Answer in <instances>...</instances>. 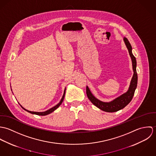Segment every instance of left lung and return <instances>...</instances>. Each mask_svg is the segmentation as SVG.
<instances>
[{
	"label": "left lung",
	"instance_id": "obj_1",
	"mask_svg": "<svg viewBox=\"0 0 156 156\" xmlns=\"http://www.w3.org/2000/svg\"><path fill=\"white\" fill-rule=\"evenodd\" d=\"M124 41L125 44L126 45L130 56L132 58V66H133V69L134 74L133 77L132 79L130 87L129 88L128 91L121 95L120 97L116 98L112 101L109 103H105L97 99L90 92L89 88L87 87V94L88 98L91 103L97 106L100 109L103 111L108 112H115L118 111L124 108H125L132 100L134 94L135 89L137 87V74L136 72V58L134 56L132 53V47L131 46L130 43H129V40L126 38H124Z\"/></svg>",
	"mask_w": 156,
	"mask_h": 156
}]
</instances>
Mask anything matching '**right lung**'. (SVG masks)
I'll return each mask as SVG.
<instances>
[{
  "mask_svg": "<svg viewBox=\"0 0 156 156\" xmlns=\"http://www.w3.org/2000/svg\"><path fill=\"white\" fill-rule=\"evenodd\" d=\"M65 94H66V89H65V90H64V95H63V96H62V99H61V100L60 101V102L57 105H56L55 106H54V107H53L52 108H51V109H50L49 110H48V111H47L43 112H31L29 111H27V110H26V109H25L24 108H23L22 106H21V107L23 109H24V110H25L26 111L28 112H29V113H32V114H35V115H41V116H44V115H48V114H49V113H51V112H53L54 111H55L61 104H62V101H63V100H64V97H65Z\"/></svg>",
  "mask_w": 156,
  "mask_h": 156,
  "instance_id": "obj_1",
  "label": "right lung"
}]
</instances>
